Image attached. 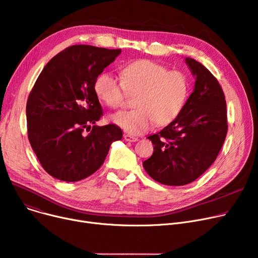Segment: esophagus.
<instances>
[{
    "label": "esophagus",
    "instance_id": "esophagus-1",
    "mask_svg": "<svg viewBox=\"0 0 258 258\" xmlns=\"http://www.w3.org/2000/svg\"><path fill=\"white\" fill-rule=\"evenodd\" d=\"M123 137H124V140L127 142H136L139 140L137 137H134V136H132V135H127V134H125Z\"/></svg>",
    "mask_w": 258,
    "mask_h": 258
}]
</instances>
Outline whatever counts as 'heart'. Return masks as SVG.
<instances>
[{
    "label": "heart",
    "mask_w": 258,
    "mask_h": 258,
    "mask_svg": "<svg viewBox=\"0 0 258 258\" xmlns=\"http://www.w3.org/2000/svg\"><path fill=\"white\" fill-rule=\"evenodd\" d=\"M121 81L102 73L95 80L98 99L111 108L124 104L126 95H136L132 111L119 112L112 121L131 135H140L158 126L167 125L181 114L189 96L187 76L151 59L126 63L120 72Z\"/></svg>",
    "instance_id": "1"
}]
</instances>
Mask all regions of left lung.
<instances>
[{
  "instance_id": "obj_1",
  "label": "left lung",
  "mask_w": 258,
  "mask_h": 258,
  "mask_svg": "<svg viewBox=\"0 0 258 258\" xmlns=\"http://www.w3.org/2000/svg\"><path fill=\"white\" fill-rule=\"evenodd\" d=\"M196 77L194 92L181 114L161 132L152 135L154 153L143 162L151 177L164 185L194 182L215 161L228 131L225 95L211 72L186 57Z\"/></svg>"
}]
</instances>
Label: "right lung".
<instances>
[{
	"instance_id": "obj_1",
	"label": "right lung",
	"mask_w": 258,
	"mask_h": 258,
	"mask_svg": "<svg viewBox=\"0 0 258 258\" xmlns=\"http://www.w3.org/2000/svg\"><path fill=\"white\" fill-rule=\"evenodd\" d=\"M120 53V49L71 46L56 54L36 79L26 106L28 139L53 178L64 182L88 178L103 164L111 144L121 140L116 124H95L102 108L94 90L95 80Z\"/></svg>"
}]
</instances>
